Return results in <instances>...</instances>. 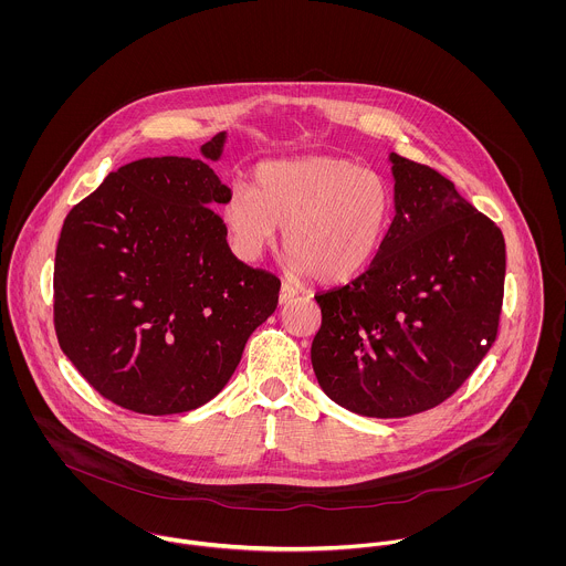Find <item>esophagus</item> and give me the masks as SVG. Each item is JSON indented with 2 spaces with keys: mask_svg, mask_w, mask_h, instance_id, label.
<instances>
[{
  "mask_svg": "<svg viewBox=\"0 0 566 566\" xmlns=\"http://www.w3.org/2000/svg\"><path fill=\"white\" fill-rule=\"evenodd\" d=\"M296 296H298V290H296L292 283L283 281V283H281V294H279V301H281V305H287V303H292Z\"/></svg>",
  "mask_w": 566,
  "mask_h": 566,
  "instance_id": "34e87169",
  "label": "esophagus"
}]
</instances>
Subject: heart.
<instances>
[{
    "mask_svg": "<svg viewBox=\"0 0 566 566\" xmlns=\"http://www.w3.org/2000/svg\"><path fill=\"white\" fill-rule=\"evenodd\" d=\"M392 213L381 174L335 157L261 163L254 189H233L222 209L245 261L259 259L285 227L292 268L324 283L350 281L375 261Z\"/></svg>",
    "mask_w": 566,
    "mask_h": 566,
    "instance_id": "obj_1",
    "label": "heart"
}]
</instances>
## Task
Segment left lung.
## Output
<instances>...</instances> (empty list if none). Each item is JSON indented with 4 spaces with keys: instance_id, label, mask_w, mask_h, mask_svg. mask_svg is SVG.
<instances>
[{
    "instance_id": "left-lung-1",
    "label": "left lung",
    "mask_w": 566,
    "mask_h": 566,
    "mask_svg": "<svg viewBox=\"0 0 566 566\" xmlns=\"http://www.w3.org/2000/svg\"><path fill=\"white\" fill-rule=\"evenodd\" d=\"M395 209L370 268L316 296L318 384L335 403L403 418L447 401L496 339L501 229L429 165L390 155Z\"/></svg>"
}]
</instances>
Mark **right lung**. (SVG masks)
Returning <instances> with one entry per match:
<instances>
[{"instance_id":"right-lung-1","label":"right lung","mask_w":566,"mask_h":566,"mask_svg":"<svg viewBox=\"0 0 566 566\" xmlns=\"http://www.w3.org/2000/svg\"><path fill=\"white\" fill-rule=\"evenodd\" d=\"M227 135L207 142L222 157ZM231 189L200 159L155 157L111 171L65 218L54 261L63 353L111 403L150 416L211 401L281 281L242 263L213 211Z\"/></svg>"}]
</instances>
